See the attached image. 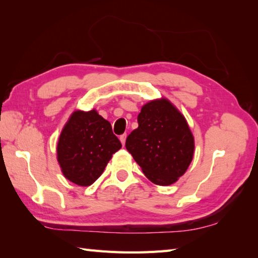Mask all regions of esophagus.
Here are the masks:
<instances>
[{
  "mask_svg": "<svg viewBox=\"0 0 258 258\" xmlns=\"http://www.w3.org/2000/svg\"><path fill=\"white\" fill-rule=\"evenodd\" d=\"M120 141H121V144H122V146H124V144H125V139H127V135L125 134H123V135H121L120 136Z\"/></svg>",
  "mask_w": 258,
  "mask_h": 258,
  "instance_id": "1",
  "label": "esophagus"
}]
</instances>
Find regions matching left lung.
Wrapping results in <instances>:
<instances>
[{
    "label": "left lung",
    "instance_id": "1",
    "mask_svg": "<svg viewBox=\"0 0 258 258\" xmlns=\"http://www.w3.org/2000/svg\"><path fill=\"white\" fill-rule=\"evenodd\" d=\"M138 123L125 148L152 183L173 184L185 173L194 154V137L185 117L161 97L141 107Z\"/></svg>",
    "mask_w": 258,
    "mask_h": 258
}]
</instances>
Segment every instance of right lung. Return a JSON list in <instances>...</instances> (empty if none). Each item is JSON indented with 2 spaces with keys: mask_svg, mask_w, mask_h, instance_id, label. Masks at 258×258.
Segmentation results:
<instances>
[{
  "mask_svg": "<svg viewBox=\"0 0 258 258\" xmlns=\"http://www.w3.org/2000/svg\"><path fill=\"white\" fill-rule=\"evenodd\" d=\"M121 148L111 124L96 109L75 110L59 136L57 161L67 180L89 186L104 172L112 154Z\"/></svg>",
  "mask_w": 258,
  "mask_h": 258,
  "instance_id": "obj_1",
  "label": "right lung"
}]
</instances>
